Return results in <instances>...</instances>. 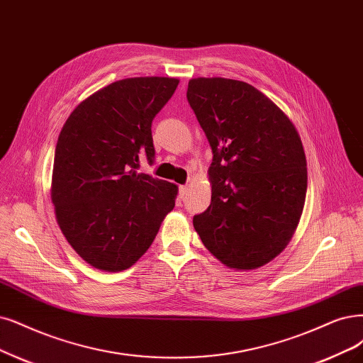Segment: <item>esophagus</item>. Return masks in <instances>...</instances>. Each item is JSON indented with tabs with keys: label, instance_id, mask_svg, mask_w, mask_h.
Returning a JSON list of instances; mask_svg holds the SVG:
<instances>
[{
	"label": "esophagus",
	"instance_id": "esophagus-1",
	"mask_svg": "<svg viewBox=\"0 0 363 363\" xmlns=\"http://www.w3.org/2000/svg\"><path fill=\"white\" fill-rule=\"evenodd\" d=\"M186 193H189V185H181L179 186V196H181V199H184Z\"/></svg>",
	"mask_w": 363,
	"mask_h": 363
}]
</instances>
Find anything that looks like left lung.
I'll list each match as a JSON object with an SVG mask.
<instances>
[{
	"mask_svg": "<svg viewBox=\"0 0 363 363\" xmlns=\"http://www.w3.org/2000/svg\"><path fill=\"white\" fill-rule=\"evenodd\" d=\"M186 100L212 150L209 208L194 216L203 245L232 269H256L291 239L306 196V158L289 116L250 84L191 79Z\"/></svg>",
	"mask_w": 363,
	"mask_h": 363,
	"instance_id": "obj_1",
	"label": "left lung"
}]
</instances>
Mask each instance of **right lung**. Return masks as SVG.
I'll use <instances>...</instances> for the list:
<instances>
[{"label": "right lung", "mask_w": 363, "mask_h": 363, "mask_svg": "<svg viewBox=\"0 0 363 363\" xmlns=\"http://www.w3.org/2000/svg\"><path fill=\"white\" fill-rule=\"evenodd\" d=\"M179 84L130 77L94 92L67 118L55 147L52 202L60 229L91 266L119 272L151 247L178 186L139 173L152 164V119Z\"/></svg>", "instance_id": "obj_1"}]
</instances>
